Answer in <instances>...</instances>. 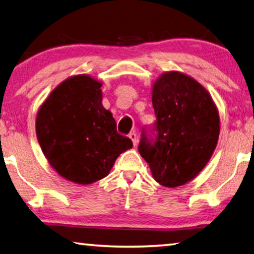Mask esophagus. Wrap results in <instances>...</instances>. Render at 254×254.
<instances>
[{"label": "esophagus", "instance_id": "34e87169", "mask_svg": "<svg viewBox=\"0 0 254 254\" xmlns=\"http://www.w3.org/2000/svg\"><path fill=\"white\" fill-rule=\"evenodd\" d=\"M128 138L132 140V142H133L134 147L136 146V144H138V138H136V134L134 133V132H131V133L128 134Z\"/></svg>", "mask_w": 254, "mask_h": 254}]
</instances>
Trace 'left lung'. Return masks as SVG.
<instances>
[{
    "label": "left lung",
    "instance_id": "left-lung-1",
    "mask_svg": "<svg viewBox=\"0 0 254 254\" xmlns=\"http://www.w3.org/2000/svg\"><path fill=\"white\" fill-rule=\"evenodd\" d=\"M152 106L157 120L142 130L139 152L160 185L181 187L194 179L214 154L220 130L218 110L196 80L178 71L156 80Z\"/></svg>",
    "mask_w": 254,
    "mask_h": 254
}]
</instances>
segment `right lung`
Instances as JSON below:
<instances>
[{
  "label": "right lung",
  "instance_id": "obj_1",
  "mask_svg": "<svg viewBox=\"0 0 254 254\" xmlns=\"http://www.w3.org/2000/svg\"><path fill=\"white\" fill-rule=\"evenodd\" d=\"M102 83L87 74L70 76L43 103L36 134L48 163L62 178L91 184L105 178L118 157L132 148L103 107Z\"/></svg>",
  "mask_w": 254,
  "mask_h": 254
}]
</instances>
